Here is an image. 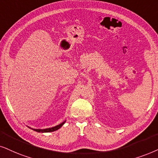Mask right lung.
<instances>
[{"instance_id": "obj_1", "label": "right lung", "mask_w": 158, "mask_h": 158, "mask_svg": "<svg viewBox=\"0 0 158 158\" xmlns=\"http://www.w3.org/2000/svg\"><path fill=\"white\" fill-rule=\"evenodd\" d=\"M65 123V121L63 122V123L60 124V125H57V126H55V127H49V128H46V129H34V128H31V127H30V128H31L32 130H33L34 131H36V132H39V133H49V132H53V131H57V130H58L59 128H60V127L63 126V124Z\"/></svg>"}]
</instances>
